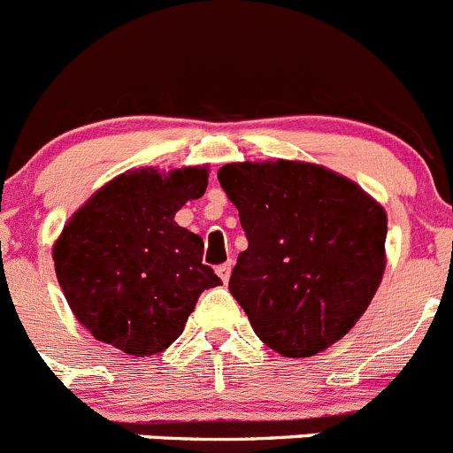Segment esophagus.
I'll return each mask as SVG.
<instances>
[{
	"label": "esophagus",
	"instance_id": "34e87169",
	"mask_svg": "<svg viewBox=\"0 0 453 453\" xmlns=\"http://www.w3.org/2000/svg\"><path fill=\"white\" fill-rule=\"evenodd\" d=\"M217 274L223 279V284H227V279H230V274H232V261H226V264L219 265Z\"/></svg>",
	"mask_w": 453,
	"mask_h": 453
}]
</instances>
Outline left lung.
I'll return each instance as SVG.
<instances>
[{
	"instance_id": "1",
	"label": "left lung",
	"mask_w": 453,
	"mask_h": 453,
	"mask_svg": "<svg viewBox=\"0 0 453 453\" xmlns=\"http://www.w3.org/2000/svg\"><path fill=\"white\" fill-rule=\"evenodd\" d=\"M219 183L248 239L230 293L259 340L286 357L335 344L382 281V207L353 180L293 160L223 165Z\"/></svg>"
}]
</instances>
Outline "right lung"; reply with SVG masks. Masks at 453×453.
<instances>
[{"label":"right lung","instance_id":"1","mask_svg":"<svg viewBox=\"0 0 453 453\" xmlns=\"http://www.w3.org/2000/svg\"><path fill=\"white\" fill-rule=\"evenodd\" d=\"M205 167L129 172L93 194L53 248L55 273L78 322L129 355L160 353L183 333L203 290L221 279L203 239L174 214L203 196Z\"/></svg>","mask_w":453,"mask_h":453}]
</instances>
